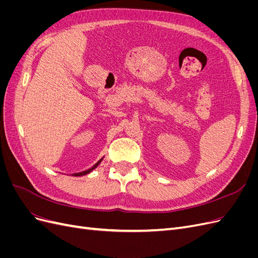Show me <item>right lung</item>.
I'll return each instance as SVG.
<instances>
[{
    "mask_svg": "<svg viewBox=\"0 0 258 258\" xmlns=\"http://www.w3.org/2000/svg\"><path fill=\"white\" fill-rule=\"evenodd\" d=\"M103 160V158H101L97 163H96V165L95 166H93L92 168H90V169H88V170H86V171H83V172H80V173H74L73 175L74 176H83V175H86V174H88V173H90L91 172V171L92 170H95L99 165H100V163H101V161H102Z\"/></svg>",
    "mask_w": 258,
    "mask_h": 258,
    "instance_id": "1",
    "label": "right lung"
}]
</instances>
